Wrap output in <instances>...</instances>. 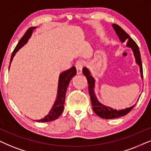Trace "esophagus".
<instances>
[{
    "mask_svg": "<svg viewBox=\"0 0 151 151\" xmlns=\"http://www.w3.org/2000/svg\"><path fill=\"white\" fill-rule=\"evenodd\" d=\"M85 61H83V60H79V61H77L76 63V68H77V73L78 74H81L82 72V69L85 65Z\"/></svg>",
    "mask_w": 151,
    "mask_h": 151,
    "instance_id": "esophagus-1",
    "label": "esophagus"
}]
</instances>
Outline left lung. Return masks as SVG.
I'll return each instance as SVG.
<instances>
[{"label":"left lung","mask_w":151,"mask_h":151,"mask_svg":"<svg viewBox=\"0 0 151 151\" xmlns=\"http://www.w3.org/2000/svg\"><path fill=\"white\" fill-rule=\"evenodd\" d=\"M112 27L115 30L116 35L119 37V39L121 40L122 42L126 41L127 42L128 47H130L132 48V51L134 52V57L137 63L139 65L140 68V72H141V77L143 78V68H142V62L141 59V55H140L138 45L134 41V40L132 39V38L130 37V36L128 35L122 28L116 24H113ZM83 73L86 77L87 79L88 83V91L90 96V100H91V104L92 106L93 111L95 112L96 114L103 119H114V118L120 117V116H124L127 114L132 108L134 107V106H132L131 107L126 108L124 110H113L112 108L108 107V106H104L103 104L99 103L98 100L96 99V97L94 92V78L90 75V73L86 68H83Z\"/></svg>","instance_id":"obj_1"}]
</instances>
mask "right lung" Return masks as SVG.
<instances>
[{"label":"right lung","mask_w":151,"mask_h":151,"mask_svg":"<svg viewBox=\"0 0 151 151\" xmlns=\"http://www.w3.org/2000/svg\"><path fill=\"white\" fill-rule=\"evenodd\" d=\"M36 27H29L26 32L25 35L23 36L20 40L19 43L16 46V47L14 50L12 52V55L11 56V59H10V63H11L12 61L14 56L15 55V53L21 48L22 46H23L27 42V40L29 38L31 37L32 31L35 29ZM9 63V65H10ZM77 74V70L74 66H72L70 69H68L65 71L60 74L59 79V86H58V94H57V98L56 99V101L54 106H52L51 110H50L47 115H46L43 119H41L40 120H38L37 122H47L54 121V120L57 119L59 116L61 115L62 112L63 111L64 109V103H65V94L66 91H67V88L69 85V83L72 78L74 77L75 74Z\"/></svg>","instance_id":"obj_1"}]
</instances>
